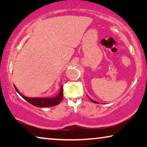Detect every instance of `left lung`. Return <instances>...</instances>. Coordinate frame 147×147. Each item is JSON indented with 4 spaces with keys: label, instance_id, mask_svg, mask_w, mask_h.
Listing matches in <instances>:
<instances>
[{
    "label": "left lung",
    "instance_id": "left-lung-1",
    "mask_svg": "<svg viewBox=\"0 0 147 147\" xmlns=\"http://www.w3.org/2000/svg\"><path fill=\"white\" fill-rule=\"evenodd\" d=\"M88 97H89V96H88ZM89 99H90V100H91L92 102H94V103H96V104H98V102H96V101H95V100H93V99H91V98H89Z\"/></svg>",
    "mask_w": 147,
    "mask_h": 147
}]
</instances>
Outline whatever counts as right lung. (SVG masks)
<instances>
[{
  "label": "right lung",
  "mask_w": 147,
  "mask_h": 147,
  "mask_svg": "<svg viewBox=\"0 0 147 147\" xmlns=\"http://www.w3.org/2000/svg\"><path fill=\"white\" fill-rule=\"evenodd\" d=\"M14 88L16 89L17 93H18L24 100H26L30 104H32L34 106L39 107V108H45V107H51L56 106L61 102L63 99V86L60 87V91L56 96L52 98L47 97H36V98H30L24 96L20 93L17 89L16 86L14 85Z\"/></svg>",
  "instance_id": "obj_1"
}]
</instances>
